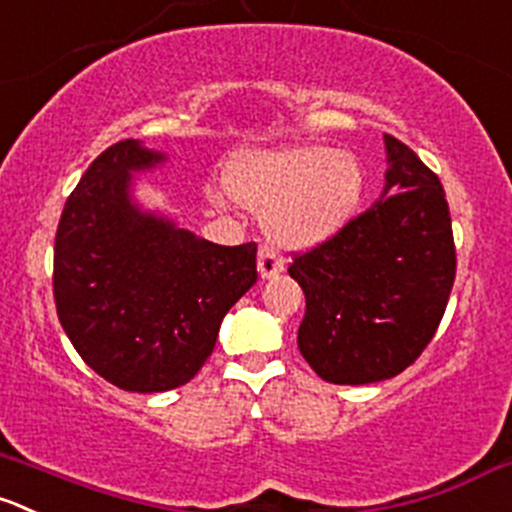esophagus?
<instances>
[{
    "label": "esophagus",
    "instance_id": "1",
    "mask_svg": "<svg viewBox=\"0 0 512 512\" xmlns=\"http://www.w3.org/2000/svg\"><path fill=\"white\" fill-rule=\"evenodd\" d=\"M282 267H285L282 257L277 255L272 247H262L260 255H257V270H260L262 280H267V277H275L277 272H282Z\"/></svg>",
    "mask_w": 512,
    "mask_h": 512
}]
</instances>
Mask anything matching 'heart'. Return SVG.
<instances>
[{
	"mask_svg": "<svg viewBox=\"0 0 512 512\" xmlns=\"http://www.w3.org/2000/svg\"><path fill=\"white\" fill-rule=\"evenodd\" d=\"M232 197L265 217L267 235L285 247L330 240L360 210L365 172L350 152L290 145L250 152L227 172Z\"/></svg>",
	"mask_w": 512,
	"mask_h": 512,
	"instance_id": "obj_1",
	"label": "heart"
}]
</instances>
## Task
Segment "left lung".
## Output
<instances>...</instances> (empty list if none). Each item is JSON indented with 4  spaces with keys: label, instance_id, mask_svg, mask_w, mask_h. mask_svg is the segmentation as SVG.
<instances>
[{
    "label": "left lung",
    "instance_id": "8db88e82",
    "mask_svg": "<svg viewBox=\"0 0 512 512\" xmlns=\"http://www.w3.org/2000/svg\"><path fill=\"white\" fill-rule=\"evenodd\" d=\"M380 200L337 235L295 255L305 292L297 347L335 385L400 375L428 347L455 282V242L438 175L385 135Z\"/></svg>",
    "mask_w": 512,
    "mask_h": 512
}]
</instances>
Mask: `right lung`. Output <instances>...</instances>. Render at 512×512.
I'll return each mask as SVG.
<instances>
[{
  "mask_svg": "<svg viewBox=\"0 0 512 512\" xmlns=\"http://www.w3.org/2000/svg\"><path fill=\"white\" fill-rule=\"evenodd\" d=\"M165 155L107 147L64 202L54 237V305L84 362L130 393L175 390L200 372L222 317L257 282V245L225 247L145 212L132 175Z\"/></svg>",
  "mask_w": 512,
  "mask_h": 512,
  "instance_id": "1",
  "label": "right lung"
}]
</instances>
